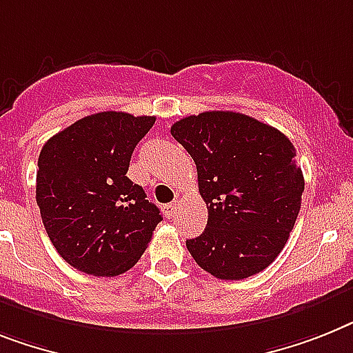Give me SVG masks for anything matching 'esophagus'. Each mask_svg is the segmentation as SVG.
Here are the masks:
<instances>
[{
  "label": "esophagus",
  "mask_w": 353,
  "mask_h": 353,
  "mask_svg": "<svg viewBox=\"0 0 353 353\" xmlns=\"http://www.w3.org/2000/svg\"><path fill=\"white\" fill-rule=\"evenodd\" d=\"M179 209H180V202L179 200H174V202L165 205V214H168V218H174L176 216V212H179Z\"/></svg>",
  "instance_id": "obj_1"
}]
</instances>
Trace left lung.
<instances>
[{
    "instance_id": "1",
    "label": "left lung",
    "mask_w": 353,
    "mask_h": 353,
    "mask_svg": "<svg viewBox=\"0 0 353 353\" xmlns=\"http://www.w3.org/2000/svg\"><path fill=\"white\" fill-rule=\"evenodd\" d=\"M196 164L205 231L185 241L205 272L243 279L283 250L305 191L296 148L276 128L236 112H203L171 126Z\"/></svg>"
}]
</instances>
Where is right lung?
<instances>
[{"label":"right lung","instance_id":"add662e5","mask_svg":"<svg viewBox=\"0 0 353 353\" xmlns=\"http://www.w3.org/2000/svg\"><path fill=\"white\" fill-rule=\"evenodd\" d=\"M155 117L101 112L46 141L36 200L61 258L92 276H119L141 260L160 209L126 176L131 153Z\"/></svg>","mask_w":353,"mask_h":353}]
</instances>
